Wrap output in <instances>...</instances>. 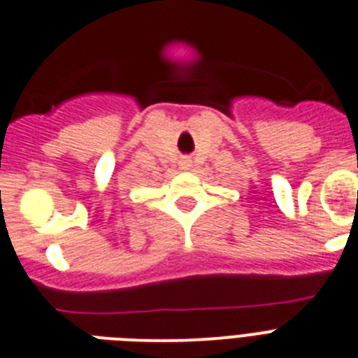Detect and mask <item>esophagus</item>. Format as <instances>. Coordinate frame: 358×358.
I'll use <instances>...</instances> for the list:
<instances>
[{
  "label": "esophagus",
  "instance_id": "esophagus-1",
  "mask_svg": "<svg viewBox=\"0 0 358 358\" xmlns=\"http://www.w3.org/2000/svg\"><path fill=\"white\" fill-rule=\"evenodd\" d=\"M182 169H189V162H187V159H184V162H182Z\"/></svg>",
  "mask_w": 358,
  "mask_h": 358
}]
</instances>
